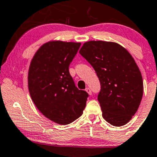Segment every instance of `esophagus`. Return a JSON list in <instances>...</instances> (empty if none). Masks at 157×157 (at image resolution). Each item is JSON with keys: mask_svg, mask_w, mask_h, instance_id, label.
Masks as SVG:
<instances>
[{"mask_svg": "<svg viewBox=\"0 0 157 157\" xmlns=\"http://www.w3.org/2000/svg\"><path fill=\"white\" fill-rule=\"evenodd\" d=\"M85 90H86L87 92H88V94L91 95L92 94V92H91V90H90V88H86V89H85Z\"/></svg>", "mask_w": 157, "mask_h": 157, "instance_id": "obj_1", "label": "esophagus"}]
</instances>
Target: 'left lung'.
<instances>
[{"label": "left lung", "instance_id": "left-lung-1", "mask_svg": "<svg viewBox=\"0 0 157 157\" xmlns=\"http://www.w3.org/2000/svg\"><path fill=\"white\" fill-rule=\"evenodd\" d=\"M93 67L101 83L98 100L103 119L114 126L132 119L143 96V79L135 59L115 42L90 41L79 51Z\"/></svg>", "mask_w": 157, "mask_h": 157}]
</instances>
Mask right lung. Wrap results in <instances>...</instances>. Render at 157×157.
Returning <instances> with one entry per match:
<instances>
[{
  "label": "right lung",
  "mask_w": 157,
  "mask_h": 157,
  "mask_svg": "<svg viewBox=\"0 0 157 157\" xmlns=\"http://www.w3.org/2000/svg\"><path fill=\"white\" fill-rule=\"evenodd\" d=\"M81 43L53 41L44 44L31 61L28 75L30 96L45 117L68 125L80 117L88 94L78 90L69 74V64Z\"/></svg>",
  "instance_id": "obj_1"
}]
</instances>
